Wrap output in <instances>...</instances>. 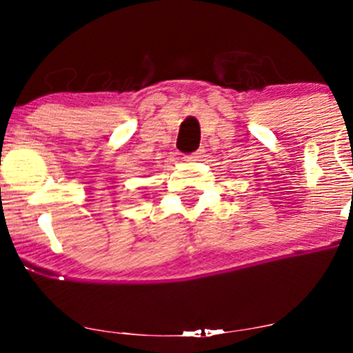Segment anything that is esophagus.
<instances>
[{"label": "esophagus", "mask_w": 353, "mask_h": 353, "mask_svg": "<svg viewBox=\"0 0 353 353\" xmlns=\"http://www.w3.org/2000/svg\"><path fill=\"white\" fill-rule=\"evenodd\" d=\"M201 157H203V150H196L194 154L186 155L184 159H186V160H198V159H201Z\"/></svg>", "instance_id": "obj_1"}]
</instances>
